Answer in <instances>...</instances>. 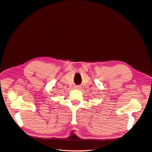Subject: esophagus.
I'll list each match as a JSON object with an SVG mask.
<instances>
[{"label":"esophagus","instance_id":"34e87169","mask_svg":"<svg viewBox=\"0 0 152 152\" xmlns=\"http://www.w3.org/2000/svg\"><path fill=\"white\" fill-rule=\"evenodd\" d=\"M76 88H77V89H80V87H78V86H77V87H76Z\"/></svg>","mask_w":152,"mask_h":152}]
</instances>
